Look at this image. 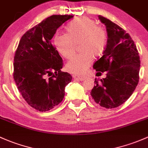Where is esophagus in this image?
Wrapping results in <instances>:
<instances>
[{"label":"esophagus","instance_id":"34e87169","mask_svg":"<svg viewBox=\"0 0 148 148\" xmlns=\"http://www.w3.org/2000/svg\"><path fill=\"white\" fill-rule=\"evenodd\" d=\"M73 78H74V79H75V80L81 81V82H82V81L85 80V79H86V77H84V76L74 75V76H73Z\"/></svg>","mask_w":148,"mask_h":148}]
</instances>
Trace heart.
Instances as JSON below:
<instances>
[{
    "mask_svg": "<svg viewBox=\"0 0 148 148\" xmlns=\"http://www.w3.org/2000/svg\"><path fill=\"white\" fill-rule=\"evenodd\" d=\"M67 33L56 32L53 43L63 57L68 59L75 52L77 44L82 52L68 61L66 69L71 74H83L92 62L93 56L97 57L103 52L106 45V32L94 20L80 17L69 23L66 27Z\"/></svg>",
    "mask_w": 148,
    "mask_h": 148,
    "instance_id": "b5f03b06",
    "label": "heart"
}]
</instances>
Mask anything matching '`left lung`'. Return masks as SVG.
Here are the masks:
<instances>
[{"label":"left lung","mask_w":148,"mask_h":148,"mask_svg":"<svg viewBox=\"0 0 148 148\" xmlns=\"http://www.w3.org/2000/svg\"><path fill=\"white\" fill-rule=\"evenodd\" d=\"M99 18L106 25L108 39L102 57L95 62L94 69L106 71V77L100 82L95 79L96 84L91 95L101 106L113 108L126 101L136 89L139 82L140 60L129 34L101 15Z\"/></svg>","instance_id":"left-lung-1"}]
</instances>
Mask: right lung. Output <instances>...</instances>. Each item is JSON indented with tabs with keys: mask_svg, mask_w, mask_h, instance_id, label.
Listing matches in <instances>:
<instances>
[{
	"mask_svg": "<svg viewBox=\"0 0 148 148\" xmlns=\"http://www.w3.org/2000/svg\"><path fill=\"white\" fill-rule=\"evenodd\" d=\"M73 15H54L25 32L14 57L13 77L23 99L30 106L45 112L62 101L65 86L71 82L61 71L62 57L51 40L57 29Z\"/></svg>",
	"mask_w": 148,
	"mask_h": 148,
	"instance_id": "right-lung-1",
	"label": "right lung"
}]
</instances>
